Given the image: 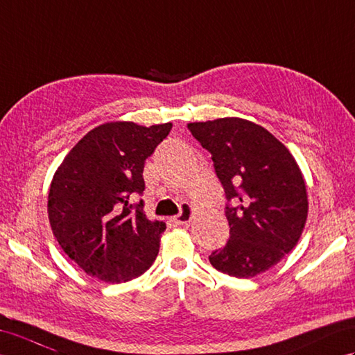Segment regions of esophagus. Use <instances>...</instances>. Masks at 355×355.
<instances>
[{
	"mask_svg": "<svg viewBox=\"0 0 355 355\" xmlns=\"http://www.w3.org/2000/svg\"><path fill=\"white\" fill-rule=\"evenodd\" d=\"M191 216H193V207L190 203H184L179 214L176 217H173V222L176 225H188L191 220Z\"/></svg>",
	"mask_w": 355,
	"mask_h": 355,
	"instance_id": "obj_1",
	"label": "esophagus"
}]
</instances>
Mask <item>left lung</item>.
Returning a JSON list of instances; mask_svg holds the SVG:
<instances>
[{
  "instance_id": "obj_1",
  "label": "left lung",
  "mask_w": 355,
  "mask_h": 355,
  "mask_svg": "<svg viewBox=\"0 0 355 355\" xmlns=\"http://www.w3.org/2000/svg\"><path fill=\"white\" fill-rule=\"evenodd\" d=\"M188 130L211 153L230 223L225 248L209 263L235 278H252L278 264L296 246L309 200L302 173L269 130L243 118L190 123Z\"/></svg>"
}]
</instances>
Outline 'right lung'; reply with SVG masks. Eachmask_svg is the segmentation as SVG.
I'll list each match as a JSON object with an SVG mask.
<instances>
[{
    "label": "right lung",
    "instance_id": "1",
    "mask_svg": "<svg viewBox=\"0 0 355 355\" xmlns=\"http://www.w3.org/2000/svg\"><path fill=\"white\" fill-rule=\"evenodd\" d=\"M171 123L150 128L101 124L78 141L54 173L49 218L60 248L82 269L120 284L143 275L159 252L165 223L150 222L144 202V164L167 138Z\"/></svg>",
    "mask_w": 355,
    "mask_h": 355
}]
</instances>
